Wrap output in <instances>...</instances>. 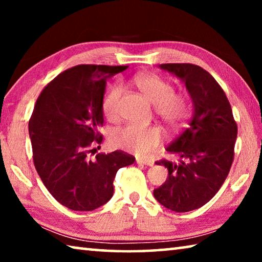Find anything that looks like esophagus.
Returning <instances> with one entry per match:
<instances>
[{"label": "esophagus", "instance_id": "obj_1", "mask_svg": "<svg viewBox=\"0 0 262 262\" xmlns=\"http://www.w3.org/2000/svg\"><path fill=\"white\" fill-rule=\"evenodd\" d=\"M137 165H145V166H152L154 162L152 161H143V159H136Z\"/></svg>", "mask_w": 262, "mask_h": 262}]
</instances>
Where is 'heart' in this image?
Returning <instances> with one entry per match:
<instances>
[{
    "mask_svg": "<svg viewBox=\"0 0 262 262\" xmlns=\"http://www.w3.org/2000/svg\"><path fill=\"white\" fill-rule=\"evenodd\" d=\"M135 82L145 98L156 106L157 114L168 125L180 126L188 117V99L184 95L174 94V88L170 82L154 74L140 75ZM122 92V84L118 83L105 95L101 107L106 118H117ZM162 139V133L156 127L143 128L132 125L114 132L112 137L115 147L139 156H145L158 147Z\"/></svg>",
    "mask_w": 262,
    "mask_h": 262,
    "instance_id": "obj_1",
    "label": "heart"
}]
</instances>
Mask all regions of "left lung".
I'll return each instance as SVG.
<instances>
[{
	"label": "left lung",
	"mask_w": 262,
	"mask_h": 262,
	"mask_svg": "<svg viewBox=\"0 0 262 262\" xmlns=\"http://www.w3.org/2000/svg\"><path fill=\"white\" fill-rule=\"evenodd\" d=\"M159 68L185 84L193 104L188 126L166 147L178 163L163 159L168 171L154 196L167 209L186 212L210 201L229 174L233 161L237 125L220 84L205 69L190 63H164Z\"/></svg>",
	"instance_id": "obj_1"
}]
</instances>
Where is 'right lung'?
I'll return each instance as SVG.
<instances>
[{"label":"right lung","instance_id":"1","mask_svg":"<svg viewBox=\"0 0 262 262\" xmlns=\"http://www.w3.org/2000/svg\"><path fill=\"white\" fill-rule=\"evenodd\" d=\"M127 66L81 64L53 79L29 121L35 170L53 198L76 211H91L113 196L119 168L135 158L122 151L90 152L100 144L106 81ZM97 148H99V145Z\"/></svg>","mask_w":262,"mask_h":262}]
</instances>
